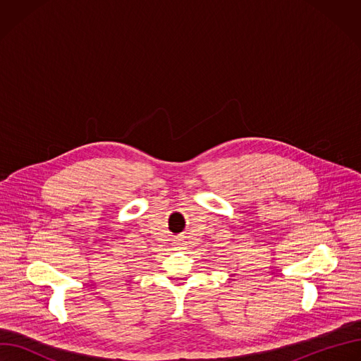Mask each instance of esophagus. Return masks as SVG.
Segmentation results:
<instances>
[{"label":"esophagus","mask_w":361,"mask_h":361,"mask_svg":"<svg viewBox=\"0 0 361 361\" xmlns=\"http://www.w3.org/2000/svg\"><path fill=\"white\" fill-rule=\"evenodd\" d=\"M174 245H176V246H177V249H181V247H183V246H184V242H183V240H180V239H178V240H176V242H174Z\"/></svg>","instance_id":"obj_1"}]
</instances>
